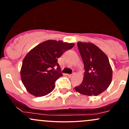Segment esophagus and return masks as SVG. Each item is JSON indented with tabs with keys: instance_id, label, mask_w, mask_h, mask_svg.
Segmentation results:
<instances>
[{
	"instance_id": "obj_1",
	"label": "esophagus",
	"mask_w": 129,
	"mask_h": 129,
	"mask_svg": "<svg viewBox=\"0 0 129 129\" xmlns=\"http://www.w3.org/2000/svg\"><path fill=\"white\" fill-rule=\"evenodd\" d=\"M74 75H75V73H73L71 74V75H68V76H69V78H72V77H73Z\"/></svg>"
}]
</instances>
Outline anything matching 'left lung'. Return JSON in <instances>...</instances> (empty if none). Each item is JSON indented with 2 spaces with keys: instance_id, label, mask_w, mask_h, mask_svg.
Masks as SVG:
<instances>
[{
  "instance_id": "1",
  "label": "left lung",
  "mask_w": 129,
  "mask_h": 129,
  "mask_svg": "<svg viewBox=\"0 0 129 129\" xmlns=\"http://www.w3.org/2000/svg\"><path fill=\"white\" fill-rule=\"evenodd\" d=\"M77 45L85 72L82 83L75 87V90L84 95H98L107 89L112 82V69L109 58L92 43L78 42Z\"/></svg>"
}]
</instances>
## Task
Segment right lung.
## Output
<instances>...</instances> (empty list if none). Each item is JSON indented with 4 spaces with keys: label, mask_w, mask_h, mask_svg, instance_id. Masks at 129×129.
I'll return each mask as SVG.
<instances>
[{
    "label": "right lung",
    "mask_w": 129,
    "mask_h": 129,
    "mask_svg": "<svg viewBox=\"0 0 129 129\" xmlns=\"http://www.w3.org/2000/svg\"><path fill=\"white\" fill-rule=\"evenodd\" d=\"M74 45L73 43L48 40L26 54L22 62L20 77L31 94L44 96L54 90L56 81L62 76L57 59Z\"/></svg>",
    "instance_id": "right-lung-1"
}]
</instances>
